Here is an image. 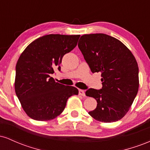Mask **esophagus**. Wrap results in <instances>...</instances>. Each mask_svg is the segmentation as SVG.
Returning <instances> with one entry per match:
<instances>
[{
	"instance_id": "1",
	"label": "esophagus",
	"mask_w": 150,
	"mask_h": 150,
	"mask_svg": "<svg viewBox=\"0 0 150 150\" xmlns=\"http://www.w3.org/2000/svg\"><path fill=\"white\" fill-rule=\"evenodd\" d=\"M79 95L80 96H85V93L84 92V90H82V89H79Z\"/></svg>"
}]
</instances>
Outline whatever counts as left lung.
I'll list each match as a JSON object with an SVG mask.
<instances>
[{"label":"left lung","instance_id":"1","mask_svg":"<svg viewBox=\"0 0 150 150\" xmlns=\"http://www.w3.org/2000/svg\"><path fill=\"white\" fill-rule=\"evenodd\" d=\"M78 47L92 73H101L102 88L89 89L97 108L89 114L98 121L112 123L128 113L139 88V69L135 56L116 38L104 34H85Z\"/></svg>","mask_w":150,"mask_h":150}]
</instances>
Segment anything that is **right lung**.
I'll use <instances>...</instances> for the list:
<instances>
[{"label":"right lung","instance_id":"obj_1","mask_svg":"<svg viewBox=\"0 0 150 150\" xmlns=\"http://www.w3.org/2000/svg\"><path fill=\"white\" fill-rule=\"evenodd\" d=\"M80 35L48 34L27 46L16 64L15 90L25 112L32 119L51 120L59 116L68 99L78 89L56 82L51 74L77 46Z\"/></svg>","mask_w":150,"mask_h":150}]
</instances>
